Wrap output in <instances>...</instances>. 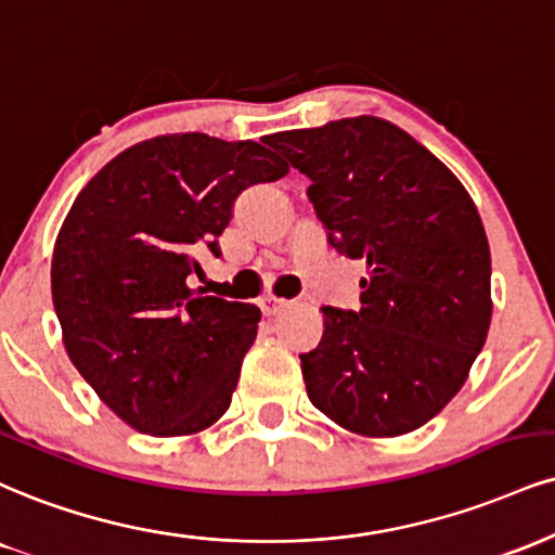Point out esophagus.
Wrapping results in <instances>:
<instances>
[{
    "instance_id": "34e87169",
    "label": "esophagus",
    "mask_w": 555,
    "mask_h": 555,
    "mask_svg": "<svg viewBox=\"0 0 555 555\" xmlns=\"http://www.w3.org/2000/svg\"><path fill=\"white\" fill-rule=\"evenodd\" d=\"M258 307H260V312H263L266 318H271V315H276V312H282L284 307H286V299H279V297H263L258 302Z\"/></svg>"
}]
</instances>
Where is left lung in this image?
Wrapping results in <instances>:
<instances>
[{
  "instance_id": "8db88e82",
  "label": "left lung",
  "mask_w": 555,
  "mask_h": 555,
  "mask_svg": "<svg viewBox=\"0 0 555 555\" xmlns=\"http://www.w3.org/2000/svg\"><path fill=\"white\" fill-rule=\"evenodd\" d=\"M310 178V204L346 258H362V307H323L299 353L307 396L344 429L398 437L455 398L491 325V253L463 183L375 116L273 133Z\"/></svg>"
}]
</instances>
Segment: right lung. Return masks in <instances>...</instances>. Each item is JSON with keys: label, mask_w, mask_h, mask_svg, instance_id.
Returning a JSON list of instances; mask_svg holds the SVG:
<instances>
[{"label": "right lung", "mask_w": 555, "mask_h": 555, "mask_svg": "<svg viewBox=\"0 0 555 555\" xmlns=\"http://www.w3.org/2000/svg\"><path fill=\"white\" fill-rule=\"evenodd\" d=\"M266 144V142H263ZM258 142L168 133L111 159L66 214L53 310L79 375L152 437L196 434L230 409L260 310L189 286L248 185L289 165Z\"/></svg>", "instance_id": "1"}]
</instances>
